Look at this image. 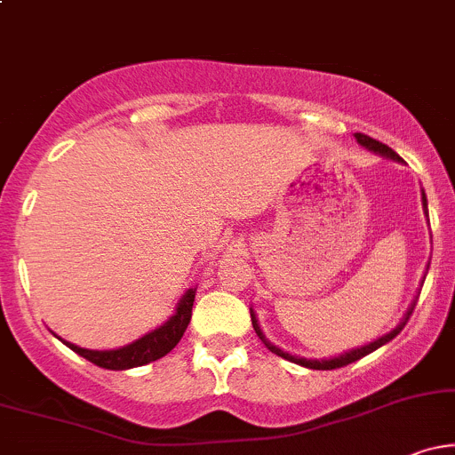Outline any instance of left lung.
<instances>
[{
    "label": "left lung",
    "mask_w": 455,
    "mask_h": 455,
    "mask_svg": "<svg viewBox=\"0 0 455 455\" xmlns=\"http://www.w3.org/2000/svg\"><path fill=\"white\" fill-rule=\"evenodd\" d=\"M355 139H357V143H359V145H363L365 149L374 151V154L387 156V158H391V160H398V162H402V158H400L398 154H395L394 149L387 148V145H383V143H380V140H377V139L368 137V134H362V132H357V134H355ZM421 205H424V212L427 213V201H426V195H424V190H421ZM412 310H415V301H412V306L409 307V312H406L404 321H402L400 325L394 329V331H389L387 336L379 338V340H374V342L365 344V347H362V348H355V351H348V353L340 355V357H333V359H304V357H295V355H289V353H284V351H282V348L274 347V344H271V342L267 340V338H265V333L260 331V327H259V321H257V316H254V312H252V310H250V318H252V327H254V331H257V336L260 338V340H263L265 347H267L271 353H275V355H278V357H284V359H289V362H293V363H299V365H306V368H312V370H333V368H342V365H348V363L357 362V359L365 357V355H370V353H372V351H377V348L383 347V344H387L389 340H394V338L398 336V333L402 331V327L406 325V321H409V316L412 315Z\"/></svg>",
    "instance_id": "obj_1"
}]
</instances>
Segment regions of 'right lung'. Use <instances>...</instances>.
<instances>
[{
  "label": "right lung",
  "instance_id": "add662e5",
  "mask_svg": "<svg viewBox=\"0 0 455 455\" xmlns=\"http://www.w3.org/2000/svg\"><path fill=\"white\" fill-rule=\"evenodd\" d=\"M195 293L196 289H188L186 295L181 297L180 304H177L175 315L160 325L154 331L145 333L143 338H139L137 342L128 344V347L115 348V351H90V348H81L76 344L66 342L68 348H72L76 355L85 357L87 362L100 365L107 370H128L137 368V365H145L156 359L164 357L166 353H171L177 347V342L184 336L188 323L192 316V304H195Z\"/></svg>",
  "mask_w": 455,
  "mask_h": 455
}]
</instances>
